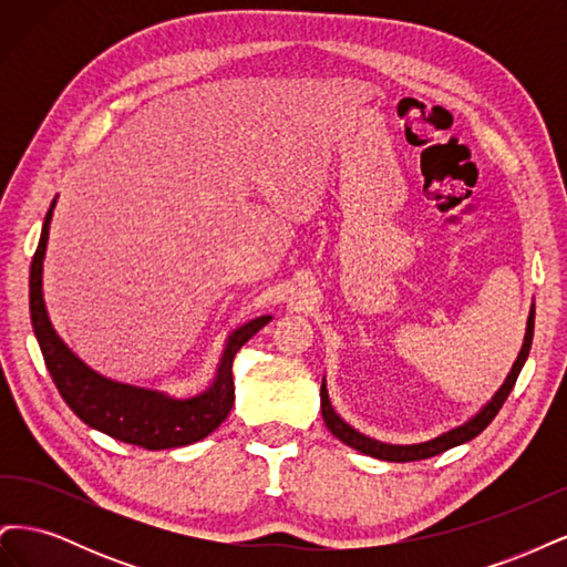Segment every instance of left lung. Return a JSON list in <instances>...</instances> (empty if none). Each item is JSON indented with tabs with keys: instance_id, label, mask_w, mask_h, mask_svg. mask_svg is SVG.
Returning a JSON list of instances; mask_svg holds the SVG:
<instances>
[{
	"instance_id": "1",
	"label": "left lung",
	"mask_w": 567,
	"mask_h": 567,
	"mask_svg": "<svg viewBox=\"0 0 567 567\" xmlns=\"http://www.w3.org/2000/svg\"><path fill=\"white\" fill-rule=\"evenodd\" d=\"M532 333H535V307L529 310V317H527V331H525V342L520 348V354L516 359V364H513L511 373L506 375L504 385L496 390L494 398L477 411V414L466 421L463 425L454 427V431L444 433L435 440H427V442H421V444H385V442H379V440H371L362 433H357L354 427H350L346 421H342L333 406H331V400H329V392H326V381L321 383V416H323V423L329 431L342 442L348 444V447L362 452V454H369L373 458H383V461H398V463H406V461H421V458H431V456H437L442 452H447L452 447H458V444L468 442L473 437H477L480 433L485 431V427L492 423V419L499 414V409L504 406L506 398L511 394L513 385H516L518 381V373L525 364V359L529 354V348H532Z\"/></svg>"
}]
</instances>
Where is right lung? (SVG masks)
Listing matches in <instances>:
<instances>
[{"mask_svg":"<svg viewBox=\"0 0 567 567\" xmlns=\"http://www.w3.org/2000/svg\"><path fill=\"white\" fill-rule=\"evenodd\" d=\"M56 198L44 217L42 236L30 265V319L35 329L44 364L61 398L90 427L106 433L120 442L136 444L144 450H173L208 437L229 416L234 406L231 364L236 352L269 323L271 317H257L236 329L221 352L213 385L188 400H175L158 390H144L115 383L92 371L71 348L56 336L47 317L42 298V262L49 241V225Z\"/></svg>","mask_w":567,"mask_h":567,"instance_id":"obj_1","label":"right lung"}]
</instances>
